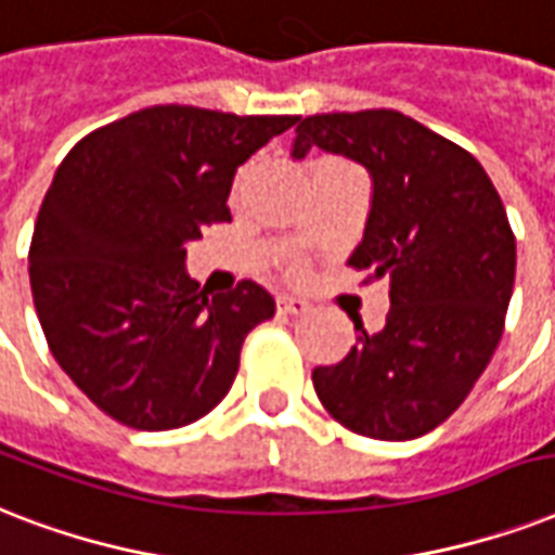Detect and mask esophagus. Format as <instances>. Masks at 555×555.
Returning <instances> with one entry per match:
<instances>
[{
    "instance_id": "34e87169",
    "label": "esophagus",
    "mask_w": 555,
    "mask_h": 555,
    "mask_svg": "<svg viewBox=\"0 0 555 555\" xmlns=\"http://www.w3.org/2000/svg\"><path fill=\"white\" fill-rule=\"evenodd\" d=\"M307 312H309V304L304 298H295V295H281V298H278V315L298 318V315H307Z\"/></svg>"
}]
</instances>
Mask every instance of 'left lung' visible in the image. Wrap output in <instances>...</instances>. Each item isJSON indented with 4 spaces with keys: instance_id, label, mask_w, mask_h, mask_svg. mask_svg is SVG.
Returning a JSON list of instances; mask_svg holds the SVG:
<instances>
[{
    "instance_id": "obj_1",
    "label": "left lung",
    "mask_w": 555,
    "mask_h": 555,
    "mask_svg": "<svg viewBox=\"0 0 555 555\" xmlns=\"http://www.w3.org/2000/svg\"><path fill=\"white\" fill-rule=\"evenodd\" d=\"M309 147L364 165L373 202L347 263L390 278L379 333L338 364L315 367L321 405L373 440H414L449 420L487 371L515 283L504 202L469 150L397 109L309 115L292 156Z\"/></svg>"
}]
</instances>
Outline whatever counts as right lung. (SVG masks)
<instances>
[{"mask_svg": "<svg viewBox=\"0 0 555 555\" xmlns=\"http://www.w3.org/2000/svg\"><path fill=\"white\" fill-rule=\"evenodd\" d=\"M295 121L150 106L60 162L28 251L34 307L51 356L103 414L167 431L229 393L274 298L255 281L208 298L184 272V243L231 222L237 167Z\"/></svg>", "mask_w": 555, "mask_h": 555, "instance_id": "obj_1", "label": "right lung"}]
</instances>
